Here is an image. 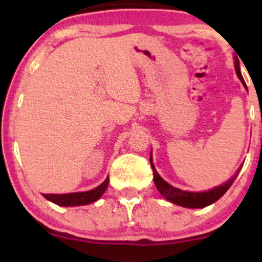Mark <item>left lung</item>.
<instances>
[{
    "mask_svg": "<svg viewBox=\"0 0 262 262\" xmlns=\"http://www.w3.org/2000/svg\"><path fill=\"white\" fill-rule=\"evenodd\" d=\"M235 71L237 77H239L240 81L243 82V85L246 87V83L244 79H243L242 73H240V66H239V60L235 58ZM248 90V89H246ZM150 165L152 167V172H154V182L156 188L159 189V192L166 198L167 201L173 204H177V206L186 207V208H203V207L209 206V204L214 203L215 201H218L225 192L229 189V187L233 185V182L235 181L237 173L240 172L243 166H240L235 175L231 177L230 180H228L227 182L223 183V185L217 186V187L209 189V191L204 192H189V191H182V189L173 187L170 183H167L165 180H162L160 175L158 173V171L155 170L154 162H152L151 155H150Z\"/></svg>",
    "mask_w": 262,
    "mask_h": 262,
    "instance_id": "obj_1",
    "label": "left lung"
}]
</instances>
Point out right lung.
I'll return each instance as SVG.
<instances>
[{
	"mask_svg": "<svg viewBox=\"0 0 262 262\" xmlns=\"http://www.w3.org/2000/svg\"><path fill=\"white\" fill-rule=\"evenodd\" d=\"M110 183V177L104 180L103 183H101L98 187L91 189V191L86 192H74V193H65V194H43L50 202L58 204L62 207H74V206H85L90 204L100 198L104 193Z\"/></svg>",
	"mask_w": 262,
	"mask_h": 262,
	"instance_id": "add662e5",
	"label": "right lung"
}]
</instances>
